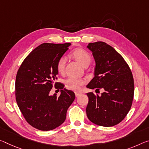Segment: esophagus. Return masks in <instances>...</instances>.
<instances>
[{"label": "esophagus", "instance_id": "esophagus-1", "mask_svg": "<svg viewBox=\"0 0 149 149\" xmlns=\"http://www.w3.org/2000/svg\"><path fill=\"white\" fill-rule=\"evenodd\" d=\"M75 97H78L79 96V95H81V93H75Z\"/></svg>", "mask_w": 149, "mask_h": 149}]
</instances>
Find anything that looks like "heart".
<instances>
[{"instance_id":"obj_1","label":"heart","mask_w":149,"mask_h":149,"mask_svg":"<svg viewBox=\"0 0 149 149\" xmlns=\"http://www.w3.org/2000/svg\"><path fill=\"white\" fill-rule=\"evenodd\" d=\"M72 55L77 62L84 67L88 65L91 62V58L89 54L86 50L81 48H76L73 50ZM66 64V58L63 56L59 59L57 63V70L60 73L64 72ZM65 87L70 90L74 91H79L81 88V86L85 84V80L81 79L70 78L66 79L64 81Z\"/></svg>"}]
</instances>
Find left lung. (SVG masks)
Masks as SVG:
<instances>
[{
  "label": "left lung",
  "instance_id": "obj_1",
  "mask_svg": "<svg viewBox=\"0 0 149 149\" xmlns=\"http://www.w3.org/2000/svg\"><path fill=\"white\" fill-rule=\"evenodd\" d=\"M87 48L95 62L94 77L87 87L105 90L101 96L92 92L87 93V116L97 125L114 126L124 119L131 107L134 95L133 75L121 55L105 42L89 43Z\"/></svg>",
  "mask_w": 149,
  "mask_h": 149
}]
</instances>
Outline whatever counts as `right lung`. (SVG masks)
<instances>
[{
    "instance_id": "1",
    "label": "right lung",
    "mask_w": 149,
    "mask_h": 149,
    "mask_svg": "<svg viewBox=\"0 0 149 149\" xmlns=\"http://www.w3.org/2000/svg\"><path fill=\"white\" fill-rule=\"evenodd\" d=\"M70 43L42 44L23 61L16 77V100L24 117L30 125L41 131H50L65 121L68 109L75 93L63 84H55L60 95H49L57 79L59 59Z\"/></svg>"
}]
</instances>
